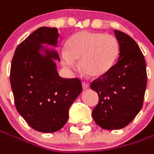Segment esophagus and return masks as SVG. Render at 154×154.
<instances>
[{"instance_id":"esophagus-1","label":"esophagus","mask_w":154,"mask_h":154,"mask_svg":"<svg viewBox=\"0 0 154 154\" xmlns=\"http://www.w3.org/2000/svg\"><path fill=\"white\" fill-rule=\"evenodd\" d=\"M82 88H83V90H87V89L89 88V84L83 82V83H82Z\"/></svg>"}]
</instances>
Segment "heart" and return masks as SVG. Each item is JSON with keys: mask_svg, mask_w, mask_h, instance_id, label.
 I'll return each instance as SVG.
<instances>
[{"mask_svg": "<svg viewBox=\"0 0 154 154\" xmlns=\"http://www.w3.org/2000/svg\"><path fill=\"white\" fill-rule=\"evenodd\" d=\"M119 43L115 36L103 33L81 32L72 36L61 52L63 66L73 69L79 62L82 72L97 78L110 71L117 62Z\"/></svg>", "mask_w": 154, "mask_h": 154, "instance_id": "heart-1", "label": "heart"}]
</instances>
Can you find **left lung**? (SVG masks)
Returning a JSON list of instances; mask_svg holds the SVG:
<instances>
[{"label": "left lung", "instance_id": "obj_1", "mask_svg": "<svg viewBox=\"0 0 154 154\" xmlns=\"http://www.w3.org/2000/svg\"><path fill=\"white\" fill-rule=\"evenodd\" d=\"M114 34L119 43L118 62L91 84L99 97L92 118L107 130L121 129L133 121L143 107L147 87L146 62L139 47L125 33L114 30Z\"/></svg>", "mask_w": 154, "mask_h": 154}]
</instances>
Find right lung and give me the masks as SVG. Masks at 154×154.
Listing matches in <instances>:
<instances>
[{"label":"right lung","mask_w":154,"mask_h":154,"mask_svg":"<svg viewBox=\"0 0 154 154\" xmlns=\"http://www.w3.org/2000/svg\"><path fill=\"white\" fill-rule=\"evenodd\" d=\"M55 27L42 26L18 45L11 66V86L17 112L33 129L54 133L68 119L70 107L82 91L79 79L59 76Z\"/></svg>","instance_id":"1"}]
</instances>
